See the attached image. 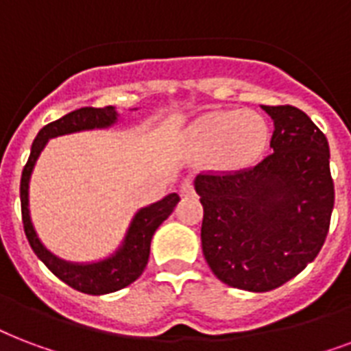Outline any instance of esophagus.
<instances>
[{
	"label": "esophagus",
	"instance_id": "1",
	"mask_svg": "<svg viewBox=\"0 0 351 351\" xmlns=\"http://www.w3.org/2000/svg\"><path fill=\"white\" fill-rule=\"evenodd\" d=\"M180 193H182V197H195V186H193L189 180L182 182Z\"/></svg>",
	"mask_w": 351,
	"mask_h": 351
}]
</instances>
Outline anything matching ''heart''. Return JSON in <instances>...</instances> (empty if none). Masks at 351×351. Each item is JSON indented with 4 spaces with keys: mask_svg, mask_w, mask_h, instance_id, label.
Returning <instances> with one entry per match:
<instances>
[{
    "mask_svg": "<svg viewBox=\"0 0 351 351\" xmlns=\"http://www.w3.org/2000/svg\"><path fill=\"white\" fill-rule=\"evenodd\" d=\"M189 140L198 153L213 156L219 167L237 169L264 153L269 125L255 111H211L189 127Z\"/></svg>",
    "mask_w": 351,
    "mask_h": 351,
    "instance_id": "1",
    "label": "heart"
}]
</instances>
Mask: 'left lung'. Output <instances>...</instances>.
<instances>
[{
	"label": "left lung",
	"mask_w": 351,
	"mask_h": 351,
	"mask_svg": "<svg viewBox=\"0 0 351 351\" xmlns=\"http://www.w3.org/2000/svg\"><path fill=\"white\" fill-rule=\"evenodd\" d=\"M262 109L275 125L271 154L250 169L195 178L206 262L245 291H269L299 275L319 255L335 202L321 129L297 107Z\"/></svg>",
	"instance_id": "obj_1"
}]
</instances>
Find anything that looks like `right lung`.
<instances>
[{
  "label": "right lung",
  "instance_id": "1",
  "mask_svg": "<svg viewBox=\"0 0 351 351\" xmlns=\"http://www.w3.org/2000/svg\"><path fill=\"white\" fill-rule=\"evenodd\" d=\"M117 120V109L109 106L101 107V109L82 107V109L69 112L60 120L47 123L32 142L30 156L27 160V164H25L23 173H21V184H19L23 230L32 251L60 280L87 295L112 293V291H118V289L125 288L131 282H134L147 266L151 239H153L154 231L158 230V226L173 213L176 204L180 202V197L176 193H171L158 202L140 209L132 217L131 226H129L125 239H123L120 247L104 261L90 262V264L62 261L56 255H52L51 251L41 244L29 213V182L40 153L51 138L78 131H90V129H106V127L114 125Z\"/></svg>",
  "mask_w": 351,
  "mask_h": 351
}]
</instances>
